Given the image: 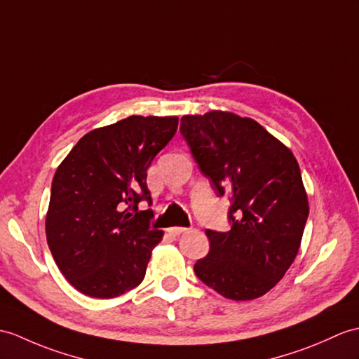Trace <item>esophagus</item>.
<instances>
[{"label": "esophagus", "mask_w": 359, "mask_h": 359, "mask_svg": "<svg viewBox=\"0 0 359 359\" xmlns=\"http://www.w3.org/2000/svg\"><path fill=\"white\" fill-rule=\"evenodd\" d=\"M188 229L187 228H182V226H174V228H170L168 229V234L171 236V237H179L180 234H185Z\"/></svg>", "instance_id": "34e87169"}]
</instances>
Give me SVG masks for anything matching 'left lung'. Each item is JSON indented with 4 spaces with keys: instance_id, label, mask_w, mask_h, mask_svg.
I'll return each mask as SVG.
<instances>
[{
    "instance_id": "8db88e82",
    "label": "left lung",
    "mask_w": 359,
    "mask_h": 359,
    "mask_svg": "<svg viewBox=\"0 0 359 359\" xmlns=\"http://www.w3.org/2000/svg\"><path fill=\"white\" fill-rule=\"evenodd\" d=\"M180 133L214 193L231 202V229H206L210 254L196 275L229 299L264 295L294 263L309 215L297 159L260 123L232 113L183 116Z\"/></svg>"
}]
</instances>
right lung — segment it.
<instances>
[{"label":"right lung","mask_w":359,"mask_h":359,"mask_svg":"<svg viewBox=\"0 0 359 359\" xmlns=\"http://www.w3.org/2000/svg\"><path fill=\"white\" fill-rule=\"evenodd\" d=\"M177 123L174 116H130L87 133L57 166L47 243L64 277L84 295L119 297L144 280L163 232L139 203H151L147 170Z\"/></svg>","instance_id":"add662e5"}]
</instances>
